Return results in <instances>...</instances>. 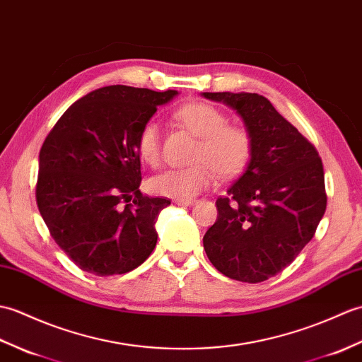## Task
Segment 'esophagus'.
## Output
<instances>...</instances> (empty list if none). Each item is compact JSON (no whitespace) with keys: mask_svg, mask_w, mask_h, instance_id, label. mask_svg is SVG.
Instances as JSON below:
<instances>
[{"mask_svg":"<svg viewBox=\"0 0 362 362\" xmlns=\"http://www.w3.org/2000/svg\"><path fill=\"white\" fill-rule=\"evenodd\" d=\"M175 203L178 206H194L197 203V199L190 198V199H175Z\"/></svg>","mask_w":362,"mask_h":362,"instance_id":"34e87169","label":"esophagus"}]
</instances>
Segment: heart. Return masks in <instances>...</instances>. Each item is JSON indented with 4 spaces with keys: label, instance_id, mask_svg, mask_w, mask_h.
Listing matches in <instances>:
<instances>
[{
    "label": "heart",
    "instance_id": "1",
    "mask_svg": "<svg viewBox=\"0 0 362 362\" xmlns=\"http://www.w3.org/2000/svg\"><path fill=\"white\" fill-rule=\"evenodd\" d=\"M175 117L199 138L195 148V165L173 168L150 180L153 194L190 199L214 182L216 172L221 178H234L247 165L252 155V138L242 125L228 124L223 111L204 102H190L176 111ZM138 155L144 163L156 167L160 160L159 127L148 120L141 128Z\"/></svg>",
    "mask_w": 362,
    "mask_h": 362
}]
</instances>
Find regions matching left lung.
Masks as SVG:
<instances>
[{"label": "left lung", "mask_w": 362, "mask_h": 362, "mask_svg": "<svg viewBox=\"0 0 362 362\" xmlns=\"http://www.w3.org/2000/svg\"><path fill=\"white\" fill-rule=\"evenodd\" d=\"M237 111L252 138L243 175L216 199L218 216L203 237L221 274L259 284L290 264L315 237L327 207L317 150L255 93H203Z\"/></svg>", "instance_id": "obj_1"}]
</instances>
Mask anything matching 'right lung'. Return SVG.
I'll list each match as a JSON object with an SVG mask.
<instances>
[{
    "label": "right lung",
    "mask_w": 362,
    "mask_h": 362,
    "mask_svg": "<svg viewBox=\"0 0 362 362\" xmlns=\"http://www.w3.org/2000/svg\"><path fill=\"white\" fill-rule=\"evenodd\" d=\"M178 91L103 86L72 103L38 156L37 206L80 269L108 277L138 268L156 246L170 199L144 197L138 136Z\"/></svg>",
    "instance_id": "1"
}]
</instances>
